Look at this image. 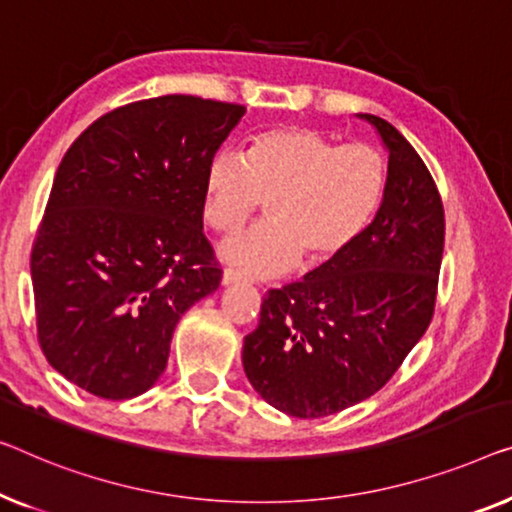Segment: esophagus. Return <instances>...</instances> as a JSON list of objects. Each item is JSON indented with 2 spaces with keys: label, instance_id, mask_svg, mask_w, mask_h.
<instances>
[{
  "label": "esophagus",
  "instance_id": "1",
  "mask_svg": "<svg viewBox=\"0 0 512 512\" xmlns=\"http://www.w3.org/2000/svg\"><path fill=\"white\" fill-rule=\"evenodd\" d=\"M220 280H223L225 287H230V285H236V282H241L243 276H241L239 271H234V269H225L223 271V278H220Z\"/></svg>",
  "mask_w": 512,
  "mask_h": 512
}]
</instances>
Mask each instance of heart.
Listing matches in <instances>:
<instances>
[{"label":"heart","mask_w":512,"mask_h":512,"mask_svg":"<svg viewBox=\"0 0 512 512\" xmlns=\"http://www.w3.org/2000/svg\"><path fill=\"white\" fill-rule=\"evenodd\" d=\"M386 160L365 142L338 144L308 126L250 137L243 156L220 154L204 174L202 213L232 234L269 200V223L220 246L225 262L253 278L322 264L361 239L384 200Z\"/></svg>","instance_id":"1"}]
</instances>
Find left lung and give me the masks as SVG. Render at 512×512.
Segmentation results:
<instances>
[{
    "label": "left lung",
    "mask_w": 512,
    "mask_h": 512,
    "mask_svg": "<svg viewBox=\"0 0 512 512\" xmlns=\"http://www.w3.org/2000/svg\"><path fill=\"white\" fill-rule=\"evenodd\" d=\"M388 151L386 190L347 253L301 282L271 289L243 340V370L262 398L294 418H322L375 395L430 326L444 204L416 149L375 114Z\"/></svg>",
    "instance_id": "8db88e82"
}]
</instances>
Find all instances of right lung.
<instances>
[{
  "label": "right lung",
  "mask_w": 512,
  "mask_h": 512,
  "mask_svg": "<svg viewBox=\"0 0 512 512\" xmlns=\"http://www.w3.org/2000/svg\"><path fill=\"white\" fill-rule=\"evenodd\" d=\"M246 108L158 96L96 119L61 160L32 250L38 342L82 391L137 398L220 271L202 232L204 174Z\"/></svg>",
  "instance_id": "1"
}]
</instances>
